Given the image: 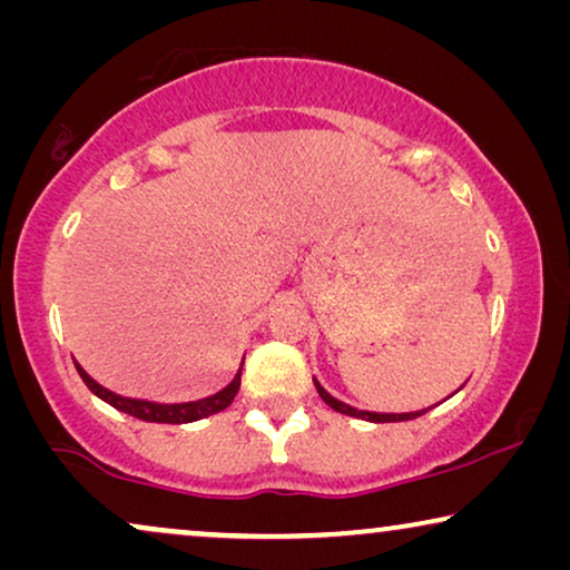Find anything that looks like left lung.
Listing matches in <instances>:
<instances>
[{
	"mask_svg": "<svg viewBox=\"0 0 570 570\" xmlns=\"http://www.w3.org/2000/svg\"><path fill=\"white\" fill-rule=\"evenodd\" d=\"M314 384H316V381H314ZM316 389H318V394H322V400L330 404L332 410H337V412H342V415H350V417L368 420V423H400V420H415V417L425 415V412H428V410H423V412H404V415H379V412H365V410L350 407V404H342L340 400H334L332 394H326L318 384H316Z\"/></svg>",
	"mask_w": 570,
	"mask_h": 570,
	"instance_id": "obj_1",
	"label": "left lung"
}]
</instances>
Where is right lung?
Returning a JSON list of instances; mask_svg holds the SVG:
<instances>
[{
  "instance_id": "add662e5",
  "label": "right lung",
  "mask_w": 570,
  "mask_h": 570,
  "mask_svg": "<svg viewBox=\"0 0 570 570\" xmlns=\"http://www.w3.org/2000/svg\"><path fill=\"white\" fill-rule=\"evenodd\" d=\"M77 373H80L90 392L98 394L100 400L111 404V407L127 412V415H131V417L147 420V423H174V425L176 423H194V420H202V417L215 415V412H223L233 400H236L238 386H240V371H238L236 379H233L230 384L223 389V392L207 396V400L186 402V404H153V402H139V400H124V396L108 392V389L100 386L98 381H92L88 373L80 368V365H77Z\"/></svg>"
}]
</instances>
